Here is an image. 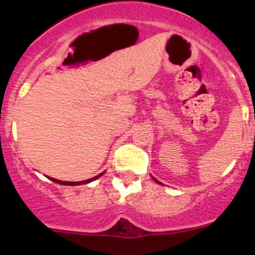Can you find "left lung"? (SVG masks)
<instances>
[{
  "instance_id": "1",
  "label": "left lung",
  "mask_w": 255,
  "mask_h": 255,
  "mask_svg": "<svg viewBox=\"0 0 255 255\" xmlns=\"http://www.w3.org/2000/svg\"><path fill=\"white\" fill-rule=\"evenodd\" d=\"M153 179H154V177H153ZM154 180H155V181H156V182H159V181H158V180H156V179H154ZM159 184H160V182H159Z\"/></svg>"
}]
</instances>
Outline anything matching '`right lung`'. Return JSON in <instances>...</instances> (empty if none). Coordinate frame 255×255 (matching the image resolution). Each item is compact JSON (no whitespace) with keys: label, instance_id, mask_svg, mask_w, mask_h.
Listing matches in <instances>:
<instances>
[{"label":"right lung","instance_id":"1","mask_svg":"<svg viewBox=\"0 0 255 255\" xmlns=\"http://www.w3.org/2000/svg\"><path fill=\"white\" fill-rule=\"evenodd\" d=\"M101 175H104V173L99 174V175L95 176V177H91V179L84 180V181H76V182H73V181H70V182H69V181H61V180L53 179V177H50V180H51V181L56 182V184H60V185H71V186H74V185H84V184H89V182H91V181H94V180L99 179V177L101 176Z\"/></svg>","mask_w":255,"mask_h":255}]
</instances>
